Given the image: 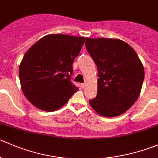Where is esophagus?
Returning <instances> with one entry per match:
<instances>
[{
    "mask_svg": "<svg viewBox=\"0 0 158 158\" xmlns=\"http://www.w3.org/2000/svg\"><path fill=\"white\" fill-rule=\"evenodd\" d=\"M85 85H85V83H82V84H81V87H82V89H84V88H85Z\"/></svg>",
    "mask_w": 158,
    "mask_h": 158,
    "instance_id": "1",
    "label": "esophagus"
}]
</instances>
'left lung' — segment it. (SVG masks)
Masks as SVG:
<instances>
[{
	"instance_id": "1",
	"label": "left lung",
	"mask_w": 158,
	"mask_h": 158,
	"mask_svg": "<svg viewBox=\"0 0 158 158\" xmlns=\"http://www.w3.org/2000/svg\"><path fill=\"white\" fill-rule=\"evenodd\" d=\"M98 70L97 96L89 101L100 116L115 117L134 104L141 91L144 69L134 48L116 38H85Z\"/></svg>"
}]
</instances>
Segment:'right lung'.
I'll return each mask as SVG.
<instances>
[{
    "instance_id": "add662e5",
    "label": "right lung",
    "mask_w": 158,
    "mask_h": 158,
    "mask_svg": "<svg viewBox=\"0 0 158 158\" xmlns=\"http://www.w3.org/2000/svg\"><path fill=\"white\" fill-rule=\"evenodd\" d=\"M84 42V37L50 34L26 52L19 65V79L24 96L34 106L56 111L79 90L70 76Z\"/></svg>"
}]
</instances>
